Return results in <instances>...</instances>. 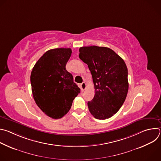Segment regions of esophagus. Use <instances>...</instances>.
<instances>
[{
    "instance_id": "obj_1",
    "label": "esophagus",
    "mask_w": 161,
    "mask_h": 161,
    "mask_svg": "<svg viewBox=\"0 0 161 161\" xmlns=\"http://www.w3.org/2000/svg\"><path fill=\"white\" fill-rule=\"evenodd\" d=\"M86 88V84L85 82H83L82 83L80 84V88H81V90L83 92L84 91Z\"/></svg>"
}]
</instances>
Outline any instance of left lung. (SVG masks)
Listing matches in <instances>:
<instances>
[{
  "mask_svg": "<svg viewBox=\"0 0 161 161\" xmlns=\"http://www.w3.org/2000/svg\"><path fill=\"white\" fill-rule=\"evenodd\" d=\"M80 58L88 65L95 88L88 102L90 113L97 119L111 117L124 104L129 89L128 71L124 60L111 49L97 46L81 47Z\"/></svg>",
  "mask_w": 161,
  "mask_h": 161,
  "instance_id": "obj_1",
  "label": "left lung"
}]
</instances>
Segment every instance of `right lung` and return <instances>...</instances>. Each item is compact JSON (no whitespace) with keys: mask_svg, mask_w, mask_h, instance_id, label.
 <instances>
[{"mask_svg":"<svg viewBox=\"0 0 161 161\" xmlns=\"http://www.w3.org/2000/svg\"><path fill=\"white\" fill-rule=\"evenodd\" d=\"M71 48L47 51L34 65L31 75L33 97L47 116L58 119L69 111L80 88L65 69Z\"/></svg>","mask_w":161,"mask_h":161,"instance_id":"1","label":"right lung"}]
</instances>
